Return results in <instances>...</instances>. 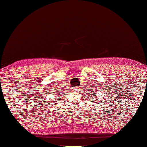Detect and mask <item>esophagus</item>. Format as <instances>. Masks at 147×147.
Here are the masks:
<instances>
[{"label": "esophagus", "mask_w": 147, "mask_h": 147, "mask_svg": "<svg viewBox=\"0 0 147 147\" xmlns=\"http://www.w3.org/2000/svg\"><path fill=\"white\" fill-rule=\"evenodd\" d=\"M78 88L77 87H74V90H77Z\"/></svg>", "instance_id": "34e87169"}]
</instances>
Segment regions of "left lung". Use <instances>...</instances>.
I'll list each match as a JSON object with an SVG mask.
<instances>
[{"label":"left lung","mask_w":147,"mask_h":147,"mask_svg":"<svg viewBox=\"0 0 147 147\" xmlns=\"http://www.w3.org/2000/svg\"><path fill=\"white\" fill-rule=\"evenodd\" d=\"M95 95H96V93H95Z\"/></svg>","instance_id":"8db88e82"}]
</instances>
